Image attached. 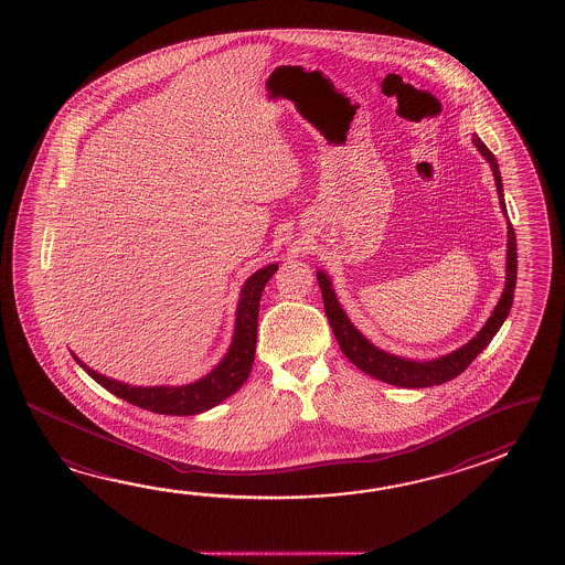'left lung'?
<instances>
[{"instance_id":"1","label":"left lung","mask_w":565,"mask_h":565,"mask_svg":"<svg viewBox=\"0 0 565 565\" xmlns=\"http://www.w3.org/2000/svg\"><path fill=\"white\" fill-rule=\"evenodd\" d=\"M472 141L479 147V151L484 156V159L491 163L497 192L501 198V207L507 214L499 163L489 151V147L482 143L477 135L472 137ZM507 234H509V242H507V282H504L503 297L499 300V305L494 307L491 319L480 329L479 335L472 337L467 345L448 353L440 360L420 361L418 363V361L402 360V358L385 353L382 349L373 348L372 343L365 337L360 335V331L349 323L345 312L337 302L335 292L331 288V280L319 270L317 280H319L321 292H323L324 312H327V319H329V324L333 329V335H335L343 355L353 365H358L361 372L370 373L375 380H382L385 384L399 385V387H430V385L445 384V382L455 380L457 375L469 367L480 351L491 343L492 337L497 335V331L501 329L507 315L511 311L516 285V238L513 224H509Z\"/></svg>"}]
</instances>
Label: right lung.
<instances>
[{"label":"right lung","mask_w":565,"mask_h":565,"mask_svg":"<svg viewBox=\"0 0 565 565\" xmlns=\"http://www.w3.org/2000/svg\"><path fill=\"white\" fill-rule=\"evenodd\" d=\"M277 265L265 266L246 280L241 292V302L236 311V331H234V341L228 355L222 360L214 372L207 373L200 382L180 385V387H168V385L132 387L93 372L83 361H78V358L74 360L95 380L96 384L103 385L107 392L137 408L149 409L156 414H168V416H193V414L214 408L220 402L232 396L250 375L254 351H256L260 297L268 278L277 273Z\"/></svg>","instance_id":"1"}]
</instances>
